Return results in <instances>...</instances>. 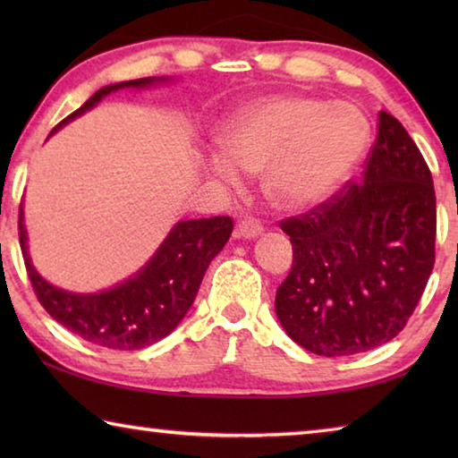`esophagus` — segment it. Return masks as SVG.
I'll return each instance as SVG.
<instances>
[{
    "mask_svg": "<svg viewBox=\"0 0 458 458\" xmlns=\"http://www.w3.org/2000/svg\"><path fill=\"white\" fill-rule=\"evenodd\" d=\"M262 230H265V228H262V224L259 220L244 218V220L238 222L236 234L242 236V238H257L259 234H262Z\"/></svg>",
    "mask_w": 458,
    "mask_h": 458,
    "instance_id": "34e87169",
    "label": "esophagus"
}]
</instances>
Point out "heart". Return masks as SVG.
Segmentation results:
<instances>
[{"mask_svg": "<svg viewBox=\"0 0 458 458\" xmlns=\"http://www.w3.org/2000/svg\"><path fill=\"white\" fill-rule=\"evenodd\" d=\"M220 155L206 172L238 185L236 169L260 175L278 210H305L329 199L358 167L369 143V123L350 103L276 95L246 105L216 135Z\"/></svg>", "mask_w": 458, "mask_h": 458, "instance_id": "heart-1", "label": "heart"}]
</instances>
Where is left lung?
<instances>
[{
    "mask_svg": "<svg viewBox=\"0 0 458 458\" xmlns=\"http://www.w3.org/2000/svg\"><path fill=\"white\" fill-rule=\"evenodd\" d=\"M281 230L293 267L275 309L293 341L339 358L396 337L428 283L437 240L430 169L402 123L379 111L361 182Z\"/></svg>",
    "mask_w": 458,
    "mask_h": 458,
    "instance_id": "1",
    "label": "left lung"
}]
</instances>
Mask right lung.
I'll list each match as a JSON object with an SVG mask.
<instances>
[{
    "label": "right lung",
    "instance_id": "right-lung-1",
    "mask_svg": "<svg viewBox=\"0 0 458 458\" xmlns=\"http://www.w3.org/2000/svg\"><path fill=\"white\" fill-rule=\"evenodd\" d=\"M157 81L165 79L149 76V79L108 84L97 90L64 121H60L52 133H56L68 121L87 113L111 92L129 87H147ZM18 228L28 276L38 301L52 319L95 345L133 352L153 345L180 325L196 299L208 265L228 242L234 224L228 216L177 222L153 259L137 275L113 289L95 294L68 293L44 281L28 257V236L21 210Z\"/></svg>",
    "mask_w": 458,
    "mask_h": 458
}]
</instances>
